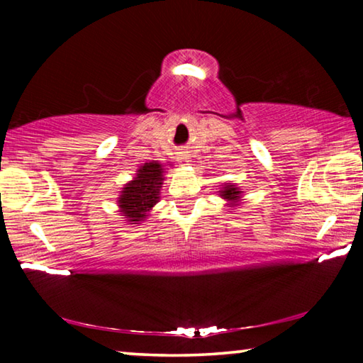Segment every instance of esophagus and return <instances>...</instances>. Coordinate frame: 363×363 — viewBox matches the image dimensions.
Wrapping results in <instances>:
<instances>
[{
    "label": "esophagus",
    "instance_id": "esophagus-1",
    "mask_svg": "<svg viewBox=\"0 0 363 363\" xmlns=\"http://www.w3.org/2000/svg\"><path fill=\"white\" fill-rule=\"evenodd\" d=\"M177 162H179L181 164H189V162H190L189 152H179V155H177Z\"/></svg>",
    "mask_w": 363,
    "mask_h": 363
}]
</instances>
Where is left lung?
Masks as SVG:
<instances>
[{"label":"left lung","instance_id":"left-lung-1","mask_svg":"<svg viewBox=\"0 0 363 363\" xmlns=\"http://www.w3.org/2000/svg\"><path fill=\"white\" fill-rule=\"evenodd\" d=\"M243 190L237 186L235 182H224L219 190V196L227 201L229 208H235L242 203Z\"/></svg>","mask_w":363,"mask_h":363}]
</instances>
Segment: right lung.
I'll list each match as a JSON object with an SVG mask.
<instances>
[{
	"label": "right lung",
	"instance_id": "add662e5",
	"mask_svg": "<svg viewBox=\"0 0 363 363\" xmlns=\"http://www.w3.org/2000/svg\"><path fill=\"white\" fill-rule=\"evenodd\" d=\"M164 181V164L149 162L140 164L133 181L121 189L118 200L120 216L128 224H139L147 219L153 206L160 201V189Z\"/></svg>",
	"mask_w": 363,
	"mask_h": 363
}]
</instances>
